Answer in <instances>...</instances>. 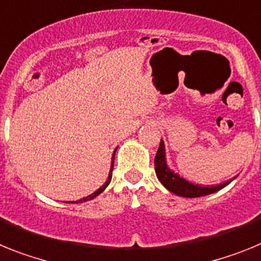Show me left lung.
<instances>
[{
  "label": "left lung",
  "instance_id": "1",
  "mask_svg": "<svg viewBox=\"0 0 261 261\" xmlns=\"http://www.w3.org/2000/svg\"><path fill=\"white\" fill-rule=\"evenodd\" d=\"M155 172L158 178L160 180V182L169 192L181 197H188V198L207 196V194H212L214 192H218L219 189H222V188H225L226 185L230 184V181H226L223 184L212 185V187H203V185L201 187V185H194L193 182H189V181L184 180L177 173H173L167 167V163H165V149L163 140H160V146H159L158 152H156L155 156Z\"/></svg>",
  "mask_w": 261,
  "mask_h": 261
}]
</instances>
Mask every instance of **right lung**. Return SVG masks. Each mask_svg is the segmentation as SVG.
I'll return each mask as SVG.
<instances>
[{
    "label": "right lung",
    "instance_id": "1",
    "mask_svg": "<svg viewBox=\"0 0 261 261\" xmlns=\"http://www.w3.org/2000/svg\"><path fill=\"white\" fill-rule=\"evenodd\" d=\"M114 156H115V153H113V158H112V168H110V173H109V177H108V180H106L105 184H103L102 187L99 188L98 190H96L94 193L90 194V196L84 197V198H81V199H79V201H76L77 203H79V202H80V203H81V202H85V201H90V199H93V198H94V197L98 196L99 193H102L103 190H105V188L108 187L109 184H110V181H112V174H113V167H114Z\"/></svg>",
    "mask_w": 261,
    "mask_h": 261
}]
</instances>
